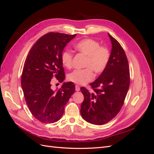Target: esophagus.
<instances>
[{
    "mask_svg": "<svg viewBox=\"0 0 154 154\" xmlns=\"http://www.w3.org/2000/svg\"><path fill=\"white\" fill-rule=\"evenodd\" d=\"M75 90H76V91H77V92L80 91V86L76 85V86H75Z\"/></svg>",
    "mask_w": 154,
    "mask_h": 154,
    "instance_id": "esophagus-1",
    "label": "esophagus"
}]
</instances>
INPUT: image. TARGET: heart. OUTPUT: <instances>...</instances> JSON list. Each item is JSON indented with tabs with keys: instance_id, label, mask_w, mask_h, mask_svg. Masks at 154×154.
Segmentation results:
<instances>
[{
	"instance_id": "heart-1",
	"label": "heart",
	"mask_w": 154,
	"mask_h": 154,
	"mask_svg": "<svg viewBox=\"0 0 154 154\" xmlns=\"http://www.w3.org/2000/svg\"><path fill=\"white\" fill-rule=\"evenodd\" d=\"M74 48L78 52L86 56L85 67L83 69H76L68 74L71 82L79 85H84L94 78L92 70L99 74L106 69L109 62L110 53L109 49L105 46H100L97 41L85 38L74 44ZM61 62L66 68L72 66V54L69 50H64L61 54Z\"/></svg>"
}]
</instances>
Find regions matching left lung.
Segmentation results:
<instances>
[{"instance_id": "1", "label": "left lung", "mask_w": 154, "mask_h": 154, "mask_svg": "<svg viewBox=\"0 0 154 154\" xmlns=\"http://www.w3.org/2000/svg\"><path fill=\"white\" fill-rule=\"evenodd\" d=\"M112 44L109 62L96 80L91 83L93 92L85 87L80 113L83 119L93 125H102L117 115L123 105L130 85L128 60L118 42L109 33Z\"/></svg>"}]
</instances>
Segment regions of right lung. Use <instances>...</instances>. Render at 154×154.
Segmentation results:
<instances>
[{"label":"right lung","instance_id":"add662e5","mask_svg":"<svg viewBox=\"0 0 154 154\" xmlns=\"http://www.w3.org/2000/svg\"><path fill=\"white\" fill-rule=\"evenodd\" d=\"M76 35L60 32L44 35L32 45L24 63L21 85L26 104L34 117L43 123H53L62 118L65 106L75 91L71 82H63L58 91L51 88L54 76L65 80L61 54Z\"/></svg>","mask_w":154,"mask_h":154}]
</instances>
